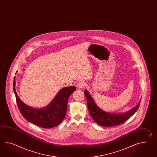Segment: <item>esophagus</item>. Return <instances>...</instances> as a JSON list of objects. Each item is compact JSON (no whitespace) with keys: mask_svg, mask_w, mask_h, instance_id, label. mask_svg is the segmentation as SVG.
I'll use <instances>...</instances> for the list:
<instances>
[{"mask_svg":"<svg viewBox=\"0 0 157 157\" xmlns=\"http://www.w3.org/2000/svg\"><path fill=\"white\" fill-rule=\"evenodd\" d=\"M86 86V83H84V82L83 81H81L80 82H79L78 84H77V87L79 89H82V88H83Z\"/></svg>","mask_w":157,"mask_h":157,"instance_id":"obj_1","label":"esophagus"}]
</instances>
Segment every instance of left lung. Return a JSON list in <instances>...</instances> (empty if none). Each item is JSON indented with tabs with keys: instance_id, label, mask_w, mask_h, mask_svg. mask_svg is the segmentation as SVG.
<instances>
[{
	"instance_id": "obj_1",
	"label": "left lung",
	"mask_w": 157,
	"mask_h": 157,
	"mask_svg": "<svg viewBox=\"0 0 157 157\" xmlns=\"http://www.w3.org/2000/svg\"><path fill=\"white\" fill-rule=\"evenodd\" d=\"M84 93L87 100V105L90 114L93 120L101 126H116L125 122L137 111L141 103V101H140L136 107L125 113L113 114L107 113L100 109L96 105L89 93L86 90H84Z\"/></svg>"
}]
</instances>
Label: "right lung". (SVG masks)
Here are the masks:
<instances>
[{
    "instance_id": "1",
    "label": "right lung",
    "mask_w": 157,
    "mask_h": 157,
    "mask_svg": "<svg viewBox=\"0 0 157 157\" xmlns=\"http://www.w3.org/2000/svg\"><path fill=\"white\" fill-rule=\"evenodd\" d=\"M75 90V86L62 88L49 105L42 109H35L20 99L16 92L15 77L13 79V90L21 114L28 121L43 128H53L62 121L66 113L69 96Z\"/></svg>"
}]
</instances>
